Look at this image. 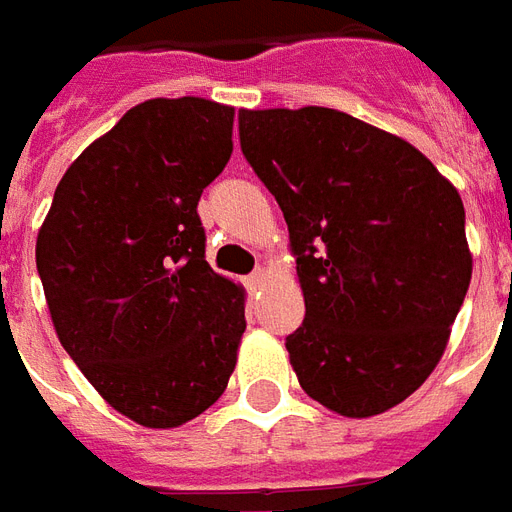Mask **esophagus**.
<instances>
[{
	"mask_svg": "<svg viewBox=\"0 0 512 512\" xmlns=\"http://www.w3.org/2000/svg\"><path fill=\"white\" fill-rule=\"evenodd\" d=\"M246 288L252 290V293H260V290L266 288V271H263V268H257L252 277H246Z\"/></svg>",
	"mask_w": 512,
	"mask_h": 512,
	"instance_id": "34e87169",
	"label": "esophagus"
}]
</instances>
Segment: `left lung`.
Wrapping results in <instances>:
<instances>
[{"instance_id":"obj_1","label":"left lung","mask_w":512,"mask_h":512,"mask_svg":"<svg viewBox=\"0 0 512 512\" xmlns=\"http://www.w3.org/2000/svg\"><path fill=\"white\" fill-rule=\"evenodd\" d=\"M238 131L288 222L301 389L340 417L384 414L436 370L469 290L461 194L406 139L337 109H241Z\"/></svg>"}]
</instances>
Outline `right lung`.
Listing matches in <instances>:
<instances>
[{"instance_id": "add662e5", "label": "right lung", "mask_w": 512, "mask_h": 512, "mask_svg": "<svg viewBox=\"0 0 512 512\" xmlns=\"http://www.w3.org/2000/svg\"><path fill=\"white\" fill-rule=\"evenodd\" d=\"M233 106L150 98L73 161L35 260L54 332L109 406L178 428L233 376L246 293L205 260L202 189L233 153Z\"/></svg>"}]
</instances>
